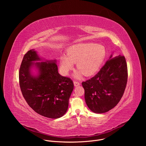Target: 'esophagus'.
I'll return each mask as SVG.
<instances>
[{
	"label": "esophagus",
	"instance_id": "obj_1",
	"mask_svg": "<svg viewBox=\"0 0 146 146\" xmlns=\"http://www.w3.org/2000/svg\"><path fill=\"white\" fill-rule=\"evenodd\" d=\"M73 83H74V86L75 87H77V86H78L80 85V83L79 82H78V81H74L73 82Z\"/></svg>",
	"mask_w": 146,
	"mask_h": 146
}]
</instances>
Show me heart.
<instances>
[{"label":"heart","mask_w":146,"mask_h":146,"mask_svg":"<svg viewBox=\"0 0 146 146\" xmlns=\"http://www.w3.org/2000/svg\"><path fill=\"white\" fill-rule=\"evenodd\" d=\"M106 56L105 46L91 43H78L69 47L66 55L59 58V71L62 74L68 75L73 68L74 64L78 69L73 74V77L80 79L84 74L90 76L100 68Z\"/></svg>","instance_id":"heart-1"}]
</instances>
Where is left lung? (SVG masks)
I'll list each match as a JSON object with an SVG mask.
<instances>
[{
    "label": "left lung",
    "mask_w": 146,
    "mask_h": 146,
    "mask_svg": "<svg viewBox=\"0 0 146 146\" xmlns=\"http://www.w3.org/2000/svg\"><path fill=\"white\" fill-rule=\"evenodd\" d=\"M128 80V69L123 56L109 59L92 78L82 82L85 100L94 113L101 114L114 108L121 100Z\"/></svg>",
    "instance_id": "1"
}]
</instances>
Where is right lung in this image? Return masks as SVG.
Segmentation results:
<instances>
[{
    "instance_id": "add662e5",
    "label": "right lung",
    "mask_w": 146,
    "mask_h": 146,
    "mask_svg": "<svg viewBox=\"0 0 146 146\" xmlns=\"http://www.w3.org/2000/svg\"><path fill=\"white\" fill-rule=\"evenodd\" d=\"M56 63L32 49L24 55L19 71L20 88L28 105L38 114L54 119L67 111L74 88L70 78L59 74Z\"/></svg>"
}]
</instances>
